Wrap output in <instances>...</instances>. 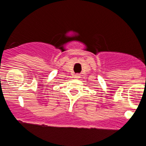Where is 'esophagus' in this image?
<instances>
[{
	"label": "esophagus",
	"instance_id": "esophagus-1",
	"mask_svg": "<svg viewBox=\"0 0 146 146\" xmlns=\"http://www.w3.org/2000/svg\"><path fill=\"white\" fill-rule=\"evenodd\" d=\"M80 74H75V75H74V78H80Z\"/></svg>",
	"mask_w": 146,
	"mask_h": 146
}]
</instances>
